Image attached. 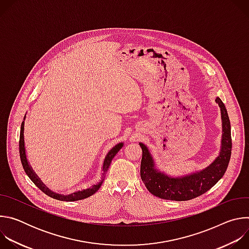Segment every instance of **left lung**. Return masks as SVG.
<instances>
[{"instance_id": "1", "label": "left lung", "mask_w": 249, "mask_h": 249, "mask_svg": "<svg viewBox=\"0 0 249 249\" xmlns=\"http://www.w3.org/2000/svg\"><path fill=\"white\" fill-rule=\"evenodd\" d=\"M215 101L221 109L223 133L221 149L218 157L205 168L184 175L171 176L156 166L157 164L149 148L142 142L139 143L143 151L141 178L153 195L165 200H191L210 190L224 176L231 154V122L221 98L216 97Z\"/></svg>"}]
</instances>
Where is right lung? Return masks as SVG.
I'll use <instances>...</instances> for the list:
<instances>
[{"instance_id": "obj_1", "label": "right lung", "mask_w": 249, "mask_h": 249, "mask_svg": "<svg viewBox=\"0 0 249 249\" xmlns=\"http://www.w3.org/2000/svg\"><path fill=\"white\" fill-rule=\"evenodd\" d=\"M26 114L24 115L23 121L21 123L20 126V134H19V156H20V160H21V164L22 167L25 171V173L27 174V176L31 179V181L36 185L42 192H44L46 195L57 199V200H61V201H78V200H83L86 199L91 195H93L102 185L104 177L106 175V172H107L109 165L111 163V160H113V158L115 157V155L121 150V148L124 146L123 142H120V143L116 144L114 147H112L110 149V151L106 154L103 162H102V166H101V178L98 180V182H96L95 184H92L90 187H88L87 189H83V190H79V191H75L73 193L70 194H61V193H56L52 190H50L39 178V176L35 173V171L33 170V168L31 167V165L29 164V161L27 160V156H26V150H25V143H24V120H25Z\"/></svg>"}]
</instances>
